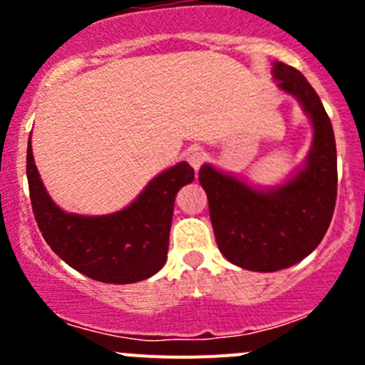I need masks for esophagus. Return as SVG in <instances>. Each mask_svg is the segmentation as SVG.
Here are the masks:
<instances>
[{"mask_svg":"<svg viewBox=\"0 0 365 365\" xmlns=\"http://www.w3.org/2000/svg\"><path fill=\"white\" fill-rule=\"evenodd\" d=\"M205 159H206L205 151L199 150V148H192V150L186 153V160L192 164L193 170H199V168H201V164L205 163Z\"/></svg>","mask_w":365,"mask_h":365,"instance_id":"esophagus-1","label":"esophagus"}]
</instances>
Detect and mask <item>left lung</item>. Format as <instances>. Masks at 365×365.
I'll list each match as a JSON object with an SVG mask.
<instances>
[{"mask_svg":"<svg viewBox=\"0 0 365 365\" xmlns=\"http://www.w3.org/2000/svg\"><path fill=\"white\" fill-rule=\"evenodd\" d=\"M272 76L312 122L303 166L270 188L248 185L212 164L199 170L219 250L230 263L254 272H276L307 257L324 240L336 205V143L320 96L287 63L274 62Z\"/></svg>","mask_w":365,"mask_h":365,"instance_id":"obj_1","label":"left lung"}]
</instances>
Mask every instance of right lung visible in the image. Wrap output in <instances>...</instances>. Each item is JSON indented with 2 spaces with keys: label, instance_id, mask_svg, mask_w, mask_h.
<instances>
[{
  "label": "right lung",
  "instance_id": "right-lung-1",
  "mask_svg": "<svg viewBox=\"0 0 365 365\" xmlns=\"http://www.w3.org/2000/svg\"><path fill=\"white\" fill-rule=\"evenodd\" d=\"M27 179L34 219L53 252L87 278L125 285L151 278L166 263L173 201L193 180V168L188 163L168 168L113 214H67L45 190L29 137Z\"/></svg>",
  "mask_w": 365,
  "mask_h": 365
}]
</instances>
